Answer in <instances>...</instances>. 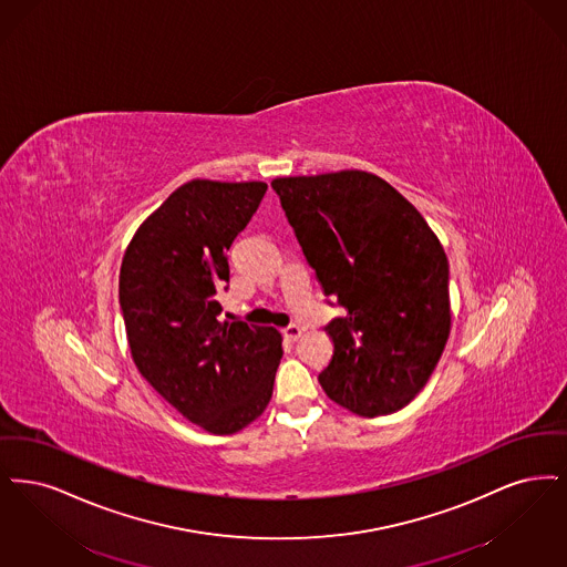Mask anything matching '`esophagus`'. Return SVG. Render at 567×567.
Segmentation results:
<instances>
[{
	"label": "esophagus",
	"instance_id": "esophagus-1",
	"mask_svg": "<svg viewBox=\"0 0 567 567\" xmlns=\"http://www.w3.org/2000/svg\"><path fill=\"white\" fill-rule=\"evenodd\" d=\"M300 334H302V328L296 326V323H290L288 328H284V337H286L288 341H296Z\"/></svg>",
	"mask_w": 567,
	"mask_h": 567
}]
</instances>
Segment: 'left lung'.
<instances>
[{
	"mask_svg": "<svg viewBox=\"0 0 567 567\" xmlns=\"http://www.w3.org/2000/svg\"><path fill=\"white\" fill-rule=\"evenodd\" d=\"M272 190L323 295L346 309L326 326V395L360 417L390 415L427 383L451 332L449 262L394 186L347 169L277 177Z\"/></svg>",
	"mask_w": 567,
	"mask_h": 567,
	"instance_id": "1",
	"label": "left lung"
}]
</instances>
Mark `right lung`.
Instances as JSON below:
<instances>
[{
    "label": "right lung",
    "mask_w": 567,
    "mask_h": 567,
    "mask_svg": "<svg viewBox=\"0 0 567 567\" xmlns=\"http://www.w3.org/2000/svg\"><path fill=\"white\" fill-rule=\"evenodd\" d=\"M265 182L193 179L148 216L126 247L121 309L142 377L212 434L260 417L284 355L269 326L220 321L228 249L256 214Z\"/></svg>",
    "instance_id": "add662e5"
}]
</instances>
